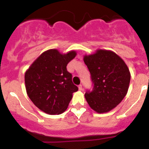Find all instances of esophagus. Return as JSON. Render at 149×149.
Wrapping results in <instances>:
<instances>
[{"label": "esophagus", "mask_w": 149, "mask_h": 149, "mask_svg": "<svg viewBox=\"0 0 149 149\" xmlns=\"http://www.w3.org/2000/svg\"><path fill=\"white\" fill-rule=\"evenodd\" d=\"M78 89L80 91H81L83 89V86H82V85H81V84H80V85H79V86H78Z\"/></svg>", "instance_id": "34e87169"}]
</instances>
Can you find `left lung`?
<instances>
[{"instance_id":"1","label":"left lung","mask_w":149,"mask_h":149,"mask_svg":"<svg viewBox=\"0 0 149 149\" xmlns=\"http://www.w3.org/2000/svg\"><path fill=\"white\" fill-rule=\"evenodd\" d=\"M93 83V90L85 93L91 108L98 113L114 109L126 95L131 81L127 65L113 51L98 49L84 56Z\"/></svg>"}]
</instances>
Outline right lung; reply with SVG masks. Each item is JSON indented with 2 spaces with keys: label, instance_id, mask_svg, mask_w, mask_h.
<instances>
[{
  "label": "right lung",
  "instance_id": "obj_1",
  "mask_svg": "<svg viewBox=\"0 0 149 149\" xmlns=\"http://www.w3.org/2000/svg\"><path fill=\"white\" fill-rule=\"evenodd\" d=\"M77 55L71 51L61 54L57 49L43 52L26 71L27 94L39 110L50 115L61 114L68 108L72 94L78 88L72 81L67 64Z\"/></svg>",
  "mask_w": 149,
  "mask_h": 149
}]
</instances>
